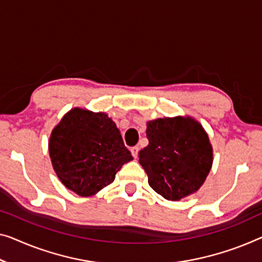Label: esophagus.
Listing matches in <instances>:
<instances>
[{
	"label": "esophagus",
	"instance_id": "34e87169",
	"mask_svg": "<svg viewBox=\"0 0 262 262\" xmlns=\"http://www.w3.org/2000/svg\"><path fill=\"white\" fill-rule=\"evenodd\" d=\"M130 151H132V155L133 156H134V158L136 159V158H138V153H139V147H132L130 148Z\"/></svg>",
	"mask_w": 262,
	"mask_h": 262
}]
</instances>
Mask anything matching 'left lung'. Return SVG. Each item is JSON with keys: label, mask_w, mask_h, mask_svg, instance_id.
Returning a JSON list of instances; mask_svg holds the SVG:
<instances>
[{"label": "left lung", "mask_w": 262, "mask_h": 262, "mask_svg": "<svg viewBox=\"0 0 262 262\" xmlns=\"http://www.w3.org/2000/svg\"><path fill=\"white\" fill-rule=\"evenodd\" d=\"M149 143L139 162L148 183L167 200L178 201L200 188L213 163L208 135L190 118H166L147 123Z\"/></svg>", "instance_id": "obj_1"}]
</instances>
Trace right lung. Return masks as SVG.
I'll return each instance as SVG.
<instances>
[{"label":"right lung","instance_id":"obj_1","mask_svg":"<svg viewBox=\"0 0 262 262\" xmlns=\"http://www.w3.org/2000/svg\"><path fill=\"white\" fill-rule=\"evenodd\" d=\"M49 155L61 182L80 196H91L114 181L133 160L116 124L104 113L74 108L54 128Z\"/></svg>","mask_w":262,"mask_h":262}]
</instances>
